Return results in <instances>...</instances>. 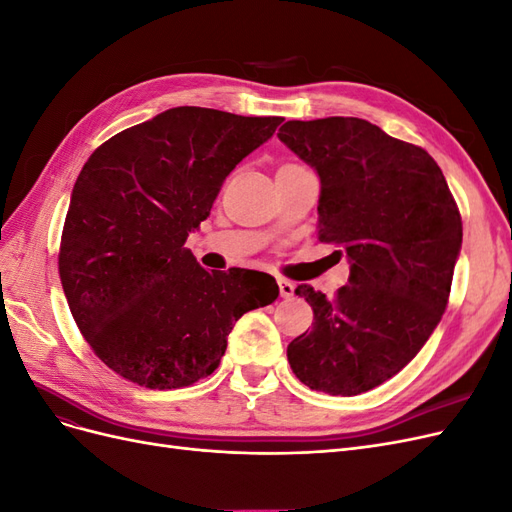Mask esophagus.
I'll return each mask as SVG.
<instances>
[{
	"instance_id": "1",
	"label": "esophagus",
	"mask_w": 512,
	"mask_h": 512,
	"mask_svg": "<svg viewBox=\"0 0 512 512\" xmlns=\"http://www.w3.org/2000/svg\"><path fill=\"white\" fill-rule=\"evenodd\" d=\"M277 284H280V294L282 299H290L294 294V284L288 282V280H277Z\"/></svg>"
}]
</instances>
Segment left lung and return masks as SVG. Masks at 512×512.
Here are the masks:
<instances>
[{
    "label": "left lung",
    "instance_id": "left-lung-1",
    "mask_svg": "<svg viewBox=\"0 0 512 512\" xmlns=\"http://www.w3.org/2000/svg\"><path fill=\"white\" fill-rule=\"evenodd\" d=\"M277 138L320 179L318 239L350 280L335 299L299 286L314 327L288 363L309 389L352 397L393 378L436 331L461 252V215L440 166L359 117L286 121Z\"/></svg>",
    "mask_w": 512,
    "mask_h": 512
}]
</instances>
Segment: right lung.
<instances>
[{"mask_svg":"<svg viewBox=\"0 0 512 512\" xmlns=\"http://www.w3.org/2000/svg\"><path fill=\"white\" fill-rule=\"evenodd\" d=\"M282 117L177 106L108 138L70 196L59 277L87 344L145 389L211 376L228 333L280 294L267 273L207 271L183 243Z\"/></svg>","mask_w":512,"mask_h":512,"instance_id":"add662e5","label":"right lung"}]
</instances>
